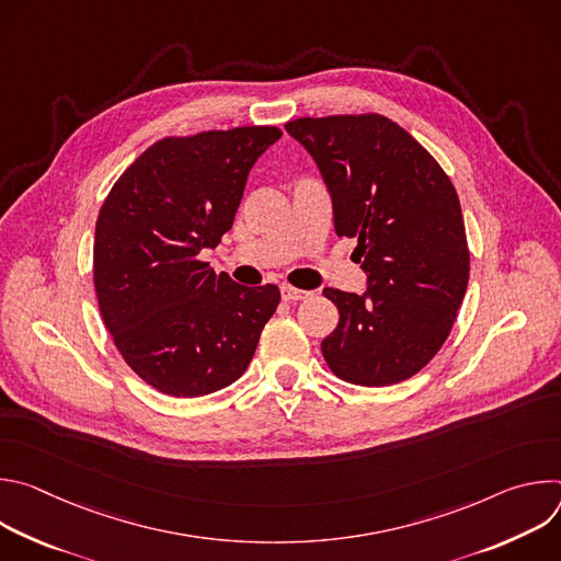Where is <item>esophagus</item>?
I'll list each match as a JSON object with an SVG mask.
<instances>
[{
	"mask_svg": "<svg viewBox=\"0 0 561 561\" xmlns=\"http://www.w3.org/2000/svg\"><path fill=\"white\" fill-rule=\"evenodd\" d=\"M306 297H310L308 290H299V288L288 286V284L282 286V299L284 301H299V299H306Z\"/></svg>",
	"mask_w": 561,
	"mask_h": 561,
	"instance_id": "1",
	"label": "esophagus"
}]
</instances>
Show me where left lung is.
Returning <instances> with one entry per match:
<instances>
[{"label": "left lung", "mask_w": 561, "mask_h": 561, "mask_svg": "<svg viewBox=\"0 0 561 561\" xmlns=\"http://www.w3.org/2000/svg\"><path fill=\"white\" fill-rule=\"evenodd\" d=\"M286 130L312 154L340 237L357 239L364 295L324 288L340 324L329 368L357 386L417 375L444 346L463 299L470 253L457 191L437 159L392 119L299 117Z\"/></svg>", "instance_id": "obj_1"}]
</instances>
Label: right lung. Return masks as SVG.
<instances>
[{"mask_svg":"<svg viewBox=\"0 0 561 561\" xmlns=\"http://www.w3.org/2000/svg\"><path fill=\"white\" fill-rule=\"evenodd\" d=\"M279 137L277 126L164 137L100 208V312L124 362L159 392L202 397L242 377L277 310L275 284H234L199 253L230 230L253 164Z\"/></svg>","mask_w":561,"mask_h":561,"instance_id":"add662e5","label":"right lung"}]
</instances>
